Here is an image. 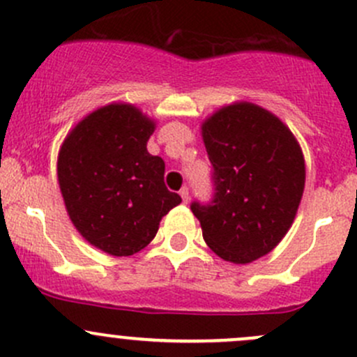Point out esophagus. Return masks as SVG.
Masks as SVG:
<instances>
[{"label": "esophagus", "instance_id": "1", "mask_svg": "<svg viewBox=\"0 0 357 357\" xmlns=\"http://www.w3.org/2000/svg\"><path fill=\"white\" fill-rule=\"evenodd\" d=\"M180 197H182V201L183 203H189V199H190V196H189V189H187V187H182V189H180Z\"/></svg>", "mask_w": 357, "mask_h": 357}]
</instances>
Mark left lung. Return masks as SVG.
Instances as JSON below:
<instances>
[{
  "label": "left lung",
  "instance_id": "obj_1",
  "mask_svg": "<svg viewBox=\"0 0 357 357\" xmlns=\"http://www.w3.org/2000/svg\"><path fill=\"white\" fill-rule=\"evenodd\" d=\"M213 165L215 199L192 203L215 255L235 264L273 251L296 218L304 192V154L290 128L255 102L222 106L201 123Z\"/></svg>",
  "mask_w": 357,
  "mask_h": 357
}]
</instances>
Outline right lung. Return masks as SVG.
I'll list each match as a JSON object with an SVG mask.
<instances>
[{"label": "right lung", "mask_w": 357, "mask_h": 357, "mask_svg": "<svg viewBox=\"0 0 357 357\" xmlns=\"http://www.w3.org/2000/svg\"><path fill=\"white\" fill-rule=\"evenodd\" d=\"M156 122L130 102H109L84 116L58 153V185L79 234L109 256L144 249L172 208L165 161L148 153Z\"/></svg>", "instance_id": "obj_1"}]
</instances>
